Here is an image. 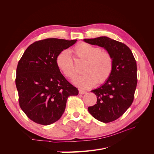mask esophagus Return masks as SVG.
<instances>
[{
	"mask_svg": "<svg viewBox=\"0 0 154 154\" xmlns=\"http://www.w3.org/2000/svg\"><path fill=\"white\" fill-rule=\"evenodd\" d=\"M85 91H83V90H79V94H84L85 93Z\"/></svg>",
	"mask_w": 154,
	"mask_h": 154,
	"instance_id": "34e87169",
	"label": "esophagus"
}]
</instances>
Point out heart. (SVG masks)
<instances>
[{
    "label": "heart",
    "instance_id": "obj_1",
    "mask_svg": "<svg viewBox=\"0 0 154 154\" xmlns=\"http://www.w3.org/2000/svg\"><path fill=\"white\" fill-rule=\"evenodd\" d=\"M74 61H85L82 67L83 74L77 76L74 83L81 88H90L96 83L103 84L112 75L114 69L112 56L107 51H103L85 42L76 44L71 50ZM57 67L63 76L72 80L76 74L72 57L66 51H62L55 58Z\"/></svg>",
    "mask_w": 154,
    "mask_h": 154
}]
</instances>
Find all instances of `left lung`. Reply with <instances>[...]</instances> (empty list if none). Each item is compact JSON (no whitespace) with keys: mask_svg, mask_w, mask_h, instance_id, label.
<instances>
[{"mask_svg":"<svg viewBox=\"0 0 154 154\" xmlns=\"http://www.w3.org/2000/svg\"><path fill=\"white\" fill-rule=\"evenodd\" d=\"M85 42L104 48L114 59V69L108 81L97 89L96 104L88 107L89 113L103 123L121 117L132 105L137 83V64L131 50L125 44L100 36L84 39Z\"/></svg>","mask_w":154,"mask_h":154,"instance_id":"obj_1","label":"left lung"}]
</instances>
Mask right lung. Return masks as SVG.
<instances>
[{
    "label": "right lung",
    "instance_id": "right-lung-1",
    "mask_svg": "<svg viewBox=\"0 0 154 154\" xmlns=\"http://www.w3.org/2000/svg\"><path fill=\"white\" fill-rule=\"evenodd\" d=\"M77 40L46 38L31 44L18 63L15 84L21 109L31 121L42 125L62 117L68 97L78 90L60 72L57 55Z\"/></svg>",
    "mask_w": 154,
    "mask_h": 154
}]
</instances>
